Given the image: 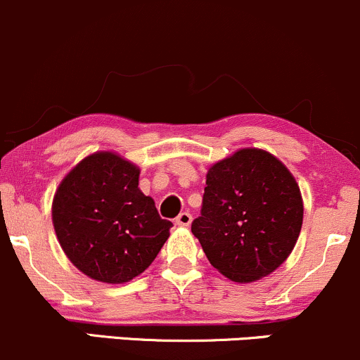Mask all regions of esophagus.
I'll return each mask as SVG.
<instances>
[{
    "label": "esophagus",
    "instance_id": "obj_1",
    "mask_svg": "<svg viewBox=\"0 0 360 360\" xmlns=\"http://www.w3.org/2000/svg\"><path fill=\"white\" fill-rule=\"evenodd\" d=\"M192 223V214L188 211H184L180 212L179 216H176V225L180 226H188Z\"/></svg>",
    "mask_w": 360,
    "mask_h": 360
}]
</instances>
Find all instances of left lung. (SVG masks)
I'll return each instance as SVG.
<instances>
[{"instance_id": "left-lung-1", "label": "left lung", "mask_w": 360, "mask_h": 360, "mask_svg": "<svg viewBox=\"0 0 360 360\" xmlns=\"http://www.w3.org/2000/svg\"><path fill=\"white\" fill-rule=\"evenodd\" d=\"M302 216L299 185L287 166L266 150L240 149L207 172L192 233L219 273L250 283L290 256Z\"/></svg>"}]
</instances>
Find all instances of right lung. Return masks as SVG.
Wrapping results in <instances>:
<instances>
[{
    "label": "right lung",
    "mask_w": 360,
    "mask_h": 360,
    "mask_svg": "<svg viewBox=\"0 0 360 360\" xmlns=\"http://www.w3.org/2000/svg\"><path fill=\"white\" fill-rule=\"evenodd\" d=\"M139 168L96 153L65 176L53 200V225L73 266L92 280L125 283L149 268L169 237L154 200L139 188Z\"/></svg>",
    "instance_id": "obj_1"
}]
</instances>
